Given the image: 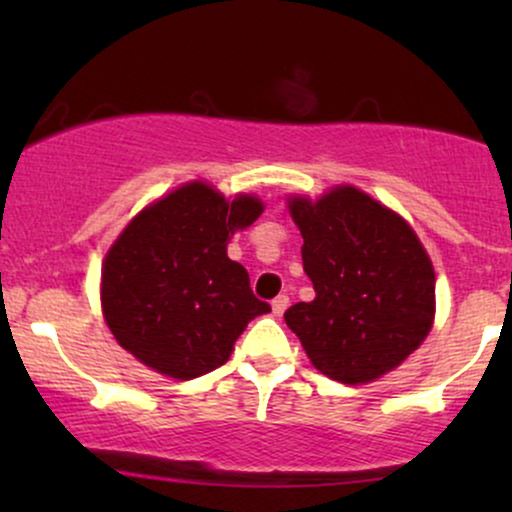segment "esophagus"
Listing matches in <instances>:
<instances>
[{
	"label": "esophagus",
	"instance_id": "1",
	"mask_svg": "<svg viewBox=\"0 0 512 512\" xmlns=\"http://www.w3.org/2000/svg\"><path fill=\"white\" fill-rule=\"evenodd\" d=\"M286 308H289V296H284V293H281V296H276L272 301V310H274V315H281Z\"/></svg>",
	"mask_w": 512,
	"mask_h": 512
}]
</instances>
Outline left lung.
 Listing matches in <instances>:
<instances>
[{
  "label": "left lung",
  "mask_w": 512,
  "mask_h": 512,
  "mask_svg": "<svg viewBox=\"0 0 512 512\" xmlns=\"http://www.w3.org/2000/svg\"><path fill=\"white\" fill-rule=\"evenodd\" d=\"M303 269L315 298L286 310L313 366L327 378L370 383L426 339L436 310V274L402 216L356 187L293 197Z\"/></svg>",
  "instance_id": "left-lung-1"
}]
</instances>
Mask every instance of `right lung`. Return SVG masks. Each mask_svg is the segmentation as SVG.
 <instances>
[{"label":"right lung","instance_id":"1","mask_svg":"<svg viewBox=\"0 0 512 512\" xmlns=\"http://www.w3.org/2000/svg\"><path fill=\"white\" fill-rule=\"evenodd\" d=\"M260 214V199L226 202L190 182L134 216L101 279L105 322L122 349L178 380L223 366L252 317L272 310L226 255L228 238Z\"/></svg>","mask_w":512,"mask_h":512}]
</instances>
